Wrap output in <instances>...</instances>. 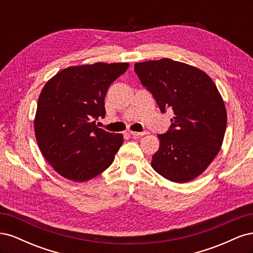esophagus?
Instances as JSON below:
<instances>
[{
	"label": "esophagus",
	"mask_w": 253,
	"mask_h": 253,
	"mask_svg": "<svg viewBox=\"0 0 253 253\" xmlns=\"http://www.w3.org/2000/svg\"><path fill=\"white\" fill-rule=\"evenodd\" d=\"M128 133H129V135H132L134 137H141V136H143L145 134H148L147 131H144V132H133V131H129Z\"/></svg>",
	"instance_id": "1"
}]
</instances>
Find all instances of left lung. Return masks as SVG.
Instances as JSON below:
<instances>
[{"label":"left lung","mask_w":253,"mask_h":253,"mask_svg":"<svg viewBox=\"0 0 253 253\" xmlns=\"http://www.w3.org/2000/svg\"><path fill=\"white\" fill-rule=\"evenodd\" d=\"M142 85L163 114L174 116L151 166L163 177L187 182L201 175L219 152L227 126V112L217 87L198 68L171 59L135 64Z\"/></svg>","instance_id":"1"}]
</instances>
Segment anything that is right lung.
<instances>
[{
    "label": "right lung",
    "mask_w": 253,
    "mask_h": 253,
    "mask_svg": "<svg viewBox=\"0 0 253 253\" xmlns=\"http://www.w3.org/2000/svg\"><path fill=\"white\" fill-rule=\"evenodd\" d=\"M127 67L101 62L72 66L44 85L35 134L43 156L63 177L83 182L112 165L124 137L98 127L96 120L104 118L108 89Z\"/></svg>",
    "instance_id": "add662e5"
}]
</instances>
